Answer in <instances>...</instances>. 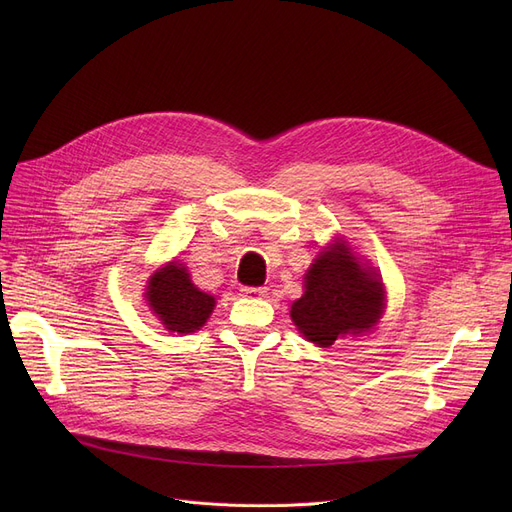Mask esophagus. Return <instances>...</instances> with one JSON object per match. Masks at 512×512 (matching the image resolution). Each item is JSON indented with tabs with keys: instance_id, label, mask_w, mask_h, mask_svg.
I'll list each match as a JSON object with an SVG mask.
<instances>
[{
	"instance_id": "34e87169",
	"label": "esophagus",
	"mask_w": 512,
	"mask_h": 512,
	"mask_svg": "<svg viewBox=\"0 0 512 512\" xmlns=\"http://www.w3.org/2000/svg\"><path fill=\"white\" fill-rule=\"evenodd\" d=\"M265 288H253V286H245V288H240V294L242 297H249V299H261V297H265Z\"/></svg>"
}]
</instances>
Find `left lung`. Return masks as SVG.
I'll use <instances>...</instances> for the list:
<instances>
[{
    "instance_id": "8db88e82",
    "label": "left lung",
    "mask_w": 512,
    "mask_h": 512,
    "mask_svg": "<svg viewBox=\"0 0 512 512\" xmlns=\"http://www.w3.org/2000/svg\"><path fill=\"white\" fill-rule=\"evenodd\" d=\"M380 274L359 261L344 240L321 251L305 274V294L290 307L297 330L328 348L344 336L371 332L386 307Z\"/></svg>"
}]
</instances>
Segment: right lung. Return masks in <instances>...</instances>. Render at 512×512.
Here are the masks:
<instances>
[{"label":"right lung","mask_w":512,"mask_h":512,"mask_svg":"<svg viewBox=\"0 0 512 512\" xmlns=\"http://www.w3.org/2000/svg\"><path fill=\"white\" fill-rule=\"evenodd\" d=\"M145 301L159 324L178 334L201 330L215 307L211 294L199 290L186 267L178 261H170L155 270L147 280Z\"/></svg>","instance_id":"add662e5"}]
</instances>
